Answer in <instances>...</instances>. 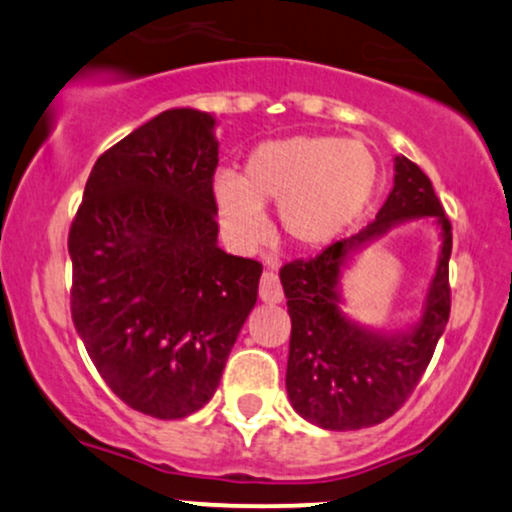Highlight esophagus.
<instances>
[{"label": "esophagus", "mask_w": 512, "mask_h": 512, "mask_svg": "<svg viewBox=\"0 0 512 512\" xmlns=\"http://www.w3.org/2000/svg\"><path fill=\"white\" fill-rule=\"evenodd\" d=\"M260 298L264 303H281L284 298V291H281L279 276L274 272H264L260 281Z\"/></svg>", "instance_id": "1"}]
</instances>
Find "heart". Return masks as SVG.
Wrapping results in <instances>:
<instances>
[{"label": "heart", "instance_id": "b5f03b06", "mask_svg": "<svg viewBox=\"0 0 512 512\" xmlns=\"http://www.w3.org/2000/svg\"><path fill=\"white\" fill-rule=\"evenodd\" d=\"M380 166L356 139L289 137L252 151L245 175L219 170L214 204L226 238L252 250L267 238L264 207L274 204L279 228L296 250L337 243L378 190Z\"/></svg>", "mask_w": 512, "mask_h": 512}]
</instances>
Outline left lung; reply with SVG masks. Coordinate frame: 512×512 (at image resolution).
Returning a JSON list of instances; mask_svg holds the SVG:
<instances>
[{
    "mask_svg": "<svg viewBox=\"0 0 512 512\" xmlns=\"http://www.w3.org/2000/svg\"><path fill=\"white\" fill-rule=\"evenodd\" d=\"M419 218H433L441 236L420 315L399 331L361 326L343 310V274L375 239ZM450 252L452 228L431 180L407 156H395V185L366 228L315 260L284 264L279 276L291 315L286 392L305 421L358 431L383 424L407 402L448 325Z\"/></svg>",
    "mask_w": 512,
    "mask_h": 512,
    "instance_id": "obj_1",
    "label": "left lung"
}]
</instances>
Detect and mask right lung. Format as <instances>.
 Segmentation results:
<instances>
[{
    "label": "right lung",
    "mask_w": 512,
    "mask_h": 512,
    "mask_svg": "<svg viewBox=\"0 0 512 512\" xmlns=\"http://www.w3.org/2000/svg\"><path fill=\"white\" fill-rule=\"evenodd\" d=\"M216 117L170 108L98 158L69 231L72 320L122 402L182 419L214 397L262 264L219 248Z\"/></svg>",
    "instance_id": "right-lung-1"
}]
</instances>
